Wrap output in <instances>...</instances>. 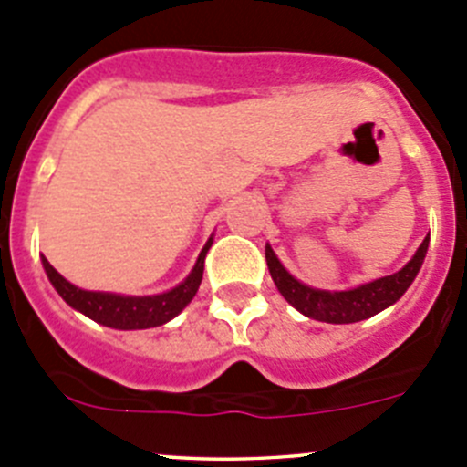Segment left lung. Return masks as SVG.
I'll return each instance as SVG.
<instances>
[{
	"label": "left lung",
	"mask_w": 467,
	"mask_h": 467,
	"mask_svg": "<svg viewBox=\"0 0 467 467\" xmlns=\"http://www.w3.org/2000/svg\"><path fill=\"white\" fill-rule=\"evenodd\" d=\"M427 246H430V237L420 244L413 260L402 271L379 277V280L368 282V285H361L350 291H318L303 285V282H298L294 275L286 273V268L277 260L271 246H266V264L277 291L300 314L323 323H357L375 317L381 309H386L395 300L402 298V294L411 286L413 277L420 271L422 260L427 255Z\"/></svg>",
	"instance_id": "1"
}]
</instances>
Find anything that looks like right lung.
Wrapping results in <instances>:
<instances>
[{
  "label": "right lung",
  "instance_id": "obj_1",
  "mask_svg": "<svg viewBox=\"0 0 467 467\" xmlns=\"http://www.w3.org/2000/svg\"><path fill=\"white\" fill-rule=\"evenodd\" d=\"M212 246V239L205 244L201 251L199 260H196L194 271L190 273L185 282L176 286V289L167 291L160 296H117V294H101V291H83L78 286L69 285L49 262L42 257V266H45L47 277L58 291L60 298L69 305V307L78 309L86 314L92 321L106 325V327L115 329H146V327H158V325L171 321L173 317L187 307L192 298L199 291L201 280H203V266L205 255Z\"/></svg>",
  "mask_w": 467,
  "mask_h": 467
}]
</instances>
